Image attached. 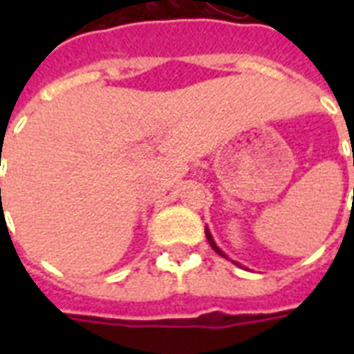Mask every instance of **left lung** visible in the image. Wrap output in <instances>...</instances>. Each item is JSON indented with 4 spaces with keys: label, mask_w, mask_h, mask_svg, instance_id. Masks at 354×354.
<instances>
[{
    "label": "left lung",
    "mask_w": 354,
    "mask_h": 354,
    "mask_svg": "<svg viewBox=\"0 0 354 354\" xmlns=\"http://www.w3.org/2000/svg\"><path fill=\"white\" fill-rule=\"evenodd\" d=\"M205 236H207V241H209V246L213 248V250H215V252L218 253V255H222V257H226V259H227V255H226V253L222 252L221 248L216 246L215 239H213V235H211V232H209V230H207V227H205ZM233 263H235V261H233ZM235 264H239V263H235ZM239 266H241V264H239Z\"/></svg>",
    "instance_id": "left-lung-1"
}]
</instances>
